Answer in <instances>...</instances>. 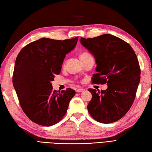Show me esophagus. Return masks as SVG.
<instances>
[{"instance_id":"1","label":"esophagus","mask_w":152,"mask_h":152,"mask_svg":"<svg viewBox=\"0 0 152 152\" xmlns=\"http://www.w3.org/2000/svg\"><path fill=\"white\" fill-rule=\"evenodd\" d=\"M85 91V89L83 88H80V89H77V93H82V92H84Z\"/></svg>"}]
</instances>
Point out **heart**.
Wrapping results in <instances>:
<instances>
[{"mask_svg":"<svg viewBox=\"0 0 152 152\" xmlns=\"http://www.w3.org/2000/svg\"><path fill=\"white\" fill-rule=\"evenodd\" d=\"M88 54V53H86V52H85V53H83V54H82V55H85V54ZM82 55H81V56H82Z\"/></svg>","mask_w":152,"mask_h":152,"instance_id":"1","label":"heart"}]
</instances>
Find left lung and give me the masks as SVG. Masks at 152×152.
<instances>
[{
  "mask_svg": "<svg viewBox=\"0 0 152 152\" xmlns=\"http://www.w3.org/2000/svg\"><path fill=\"white\" fill-rule=\"evenodd\" d=\"M80 42L95 57L93 83L107 85L100 91L88 89L92 95L88 112L102 124L116 121L129 111L136 97L141 75L137 56L128 43L111 34L80 38Z\"/></svg>",
  "mask_w": 152,
  "mask_h": 152,
  "instance_id": "1",
  "label": "left lung"
}]
</instances>
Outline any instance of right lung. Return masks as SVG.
Here are the masks:
<instances>
[{
  "mask_svg": "<svg viewBox=\"0 0 152 152\" xmlns=\"http://www.w3.org/2000/svg\"><path fill=\"white\" fill-rule=\"evenodd\" d=\"M77 41V37L63 41L41 38L27 45L16 57L13 84L22 110L35 124L52 126L66 114L75 91L68 88L58 93L51 82Z\"/></svg>",
  "mask_w": 152,
  "mask_h": 152,
  "instance_id": "1",
  "label": "right lung"
}]
</instances>
